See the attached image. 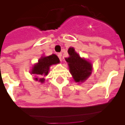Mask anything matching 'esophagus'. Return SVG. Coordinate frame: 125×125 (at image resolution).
<instances>
[{
    "mask_svg": "<svg viewBox=\"0 0 125 125\" xmlns=\"http://www.w3.org/2000/svg\"><path fill=\"white\" fill-rule=\"evenodd\" d=\"M57 56L59 57V59H60V61H62V53H59L57 54Z\"/></svg>",
    "mask_w": 125,
    "mask_h": 125,
    "instance_id": "obj_1",
    "label": "esophagus"
}]
</instances>
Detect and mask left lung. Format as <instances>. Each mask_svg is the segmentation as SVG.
<instances>
[{"label":"left lung","instance_id":"left-lung-1","mask_svg":"<svg viewBox=\"0 0 125 125\" xmlns=\"http://www.w3.org/2000/svg\"><path fill=\"white\" fill-rule=\"evenodd\" d=\"M68 53L70 57L65 58L68 62L70 73L75 82H83L89 76L92 71V65L87 60L82 59L75 52L74 49L69 48Z\"/></svg>","mask_w":125,"mask_h":125}]
</instances>
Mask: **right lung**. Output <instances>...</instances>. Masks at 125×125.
<instances>
[{"label":"right lung","instance_id":"right-lung-1","mask_svg":"<svg viewBox=\"0 0 125 125\" xmlns=\"http://www.w3.org/2000/svg\"><path fill=\"white\" fill-rule=\"evenodd\" d=\"M60 63V60L56 55L53 54L47 57H42L38 60V63L36 64L32 70L31 73L35 74L36 76L39 77H44L49 73V67L53 64H57ZM36 81H38V78H35ZM39 82L43 83L44 81V78L38 80Z\"/></svg>","mask_w":125,"mask_h":125}]
</instances>
